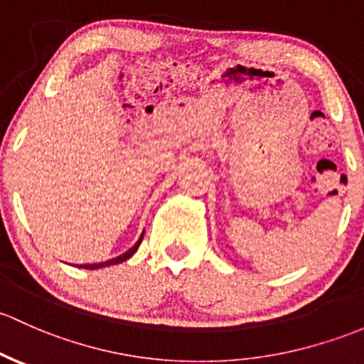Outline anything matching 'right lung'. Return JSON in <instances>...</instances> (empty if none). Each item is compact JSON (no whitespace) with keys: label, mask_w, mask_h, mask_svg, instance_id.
Returning <instances> with one entry per match:
<instances>
[{"label":"right lung","mask_w":364,"mask_h":364,"mask_svg":"<svg viewBox=\"0 0 364 364\" xmlns=\"http://www.w3.org/2000/svg\"><path fill=\"white\" fill-rule=\"evenodd\" d=\"M141 238H144V235H141L140 237V240H138L136 243H134L133 247H131L129 250H127V252H124L122 254V256H119V257H115V259H110V261H105V263H96V264H82L80 268H87V269H95V268H103V266H110V264H119V263H122V261H126V259H129L131 256H133L134 252H136V249L138 247H140V243H141Z\"/></svg>","instance_id":"obj_1"}]
</instances>
